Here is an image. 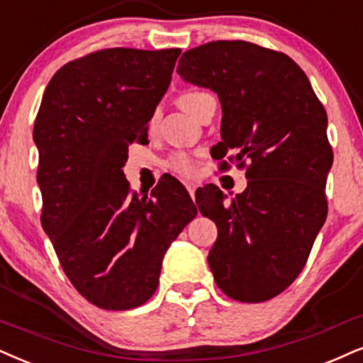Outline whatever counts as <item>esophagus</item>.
I'll return each mask as SVG.
<instances>
[{
	"label": "esophagus",
	"mask_w": 363,
	"mask_h": 363,
	"mask_svg": "<svg viewBox=\"0 0 363 363\" xmlns=\"http://www.w3.org/2000/svg\"><path fill=\"white\" fill-rule=\"evenodd\" d=\"M186 190H189L191 199H195V190H196L195 183H186Z\"/></svg>",
	"instance_id": "1"
}]
</instances>
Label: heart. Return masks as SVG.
Instances as JSON below:
<instances>
[{
    "mask_svg": "<svg viewBox=\"0 0 363 363\" xmlns=\"http://www.w3.org/2000/svg\"><path fill=\"white\" fill-rule=\"evenodd\" d=\"M205 96H208L207 92H202V91H189V92H183L180 97H178V106L182 107L185 113H189L190 116H194V111L196 104H199L200 101L203 99ZM168 168L172 169V172L178 173L180 177H185V178H190L194 177L196 173V160L194 156L186 155V153H178V155H173L172 158L168 160Z\"/></svg>",
    "mask_w": 363,
    "mask_h": 363,
    "instance_id": "obj_1",
    "label": "heart"
}]
</instances>
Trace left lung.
<instances>
[{"label": "left lung", "mask_w": 363, "mask_h": 363, "mask_svg": "<svg viewBox=\"0 0 363 363\" xmlns=\"http://www.w3.org/2000/svg\"><path fill=\"white\" fill-rule=\"evenodd\" d=\"M177 72L217 92L222 141L212 155L222 169L235 163L247 178L229 203L212 183L196 196L218 229L208 252L213 279L235 301H267L303 271L328 213L326 111L293 58L242 40L191 48Z\"/></svg>", "instance_id": "1"}]
</instances>
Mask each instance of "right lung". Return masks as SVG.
<instances>
[{"label":"right lung","instance_id":"right-lung-1","mask_svg":"<svg viewBox=\"0 0 363 363\" xmlns=\"http://www.w3.org/2000/svg\"><path fill=\"white\" fill-rule=\"evenodd\" d=\"M180 48H104L57 70L33 126L43 230L65 276L92 305L138 308L158 288L169 244L195 203L174 178L138 195L124 177L131 143L164 96Z\"/></svg>","mask_w":363,"mask_h":363}]
</instances>
